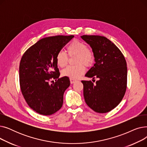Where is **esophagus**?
I'll return each mask as SVG.
<instances>
[{
    "label": "esophagus",
    "instance_id": "esophagus-1",
    "mask_svg": "<svg viewBox=\"0 0 147 147\" xmlns=\"http://www.w3.org/2000/svg\"><path fill=\"white\" fill-rule=\"evenodd\" d=\"M69 80H70V83H71V84H73V83H75V82H76V80L73 79H69Z\"/></svg>",
    "mask_w": 147,
    "mask_h": 147
}]
</instances>
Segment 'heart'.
Segmentation results:
<instances>
[{
  "mask_svg": "<svg viewBox=\"0 0 147 147\" xmlns=\"http://www.w3.org/2000/svg\"><path fill=\"white\" fill-rule=\"evenodd\" d=\"M67 51L69 55H77L76 63L78 65L75 66H68L61 71L63 76L77 79L82 76L86 71V68L83 64L90 66L94 61V57L93 52L88 48L87 45L84 42L74 40L67 46ZM56 62L60 67H64L68 63V55L63 51H59L56 55Z\"/></svg>",
  "mask_w": 147,
  "mask_h": 147,
  "instance_id": "obj_1",
  "label": "heart"
}]
</instances>
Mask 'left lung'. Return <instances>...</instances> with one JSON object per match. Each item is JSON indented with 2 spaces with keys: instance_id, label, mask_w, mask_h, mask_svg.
<instances>
[{
  "instance_id": "8db88e82",
  "label": "left lung",
  "mask_w": 147,
  "mask_h": 147,
  "mask_svg": "<svg viewBox=\"0 0 147 147\" xmlns=\"http://www.w3.org/2000/svg\"><path fill=\"white\" fill-rule=\"evenodd\" d=\"M92 49L94 66L85 74L93 79L82 81L86 104L99 113L109 112L116 107L125 95L127 86V64L120 49L111 40L101 36H81Z\"/></svg>"
}]
</instances>
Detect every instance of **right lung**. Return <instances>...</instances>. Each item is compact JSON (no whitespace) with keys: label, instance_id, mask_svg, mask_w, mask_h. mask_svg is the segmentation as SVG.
Segmentation results:
<instances>
[{"label":"right lung","instance_id":"obj_1","mask_svg":"<svg viewBox=\"0 0 147 147\" xmlns=\"http://www.w3.org/2000/svg\"><path fill=\"white\" fill-rule=\"evenodd\" d=\"M73 37L71 35L43 38L22 57L19 68L21 90L27 104L38 114L52 115L63 106L64 92L70 82L68 77L58 79L56 55ZM52 78L58 80L49 84Z\"/></svg>","mask_w":147,"mask_h":147}]
</instances>
